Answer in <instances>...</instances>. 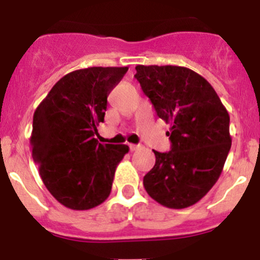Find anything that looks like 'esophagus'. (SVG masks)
<instances>
[{"mask_svg": "<svg viewBox=\"0 0 260 260\" xmlns=\"http://www.w3.org/2000/svg\"><path fill=\"white\" fill-rule=\"evenodd\" d=\"M138 148H141V145H133V143H131V145H129V149H131V151H137V149Z\"/></svg>", "mask_w": 260, "mask_h": 260, "instance_id": "34e87169", "label": "esophagus"}]
</instances>
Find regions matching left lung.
<instances>
[{"label": "left lung", "mask_w": 260, "mask_h": 260, "mask_svg": "<svg viewBox=\"0 0 260 260\" xmlns=\"http://www.w3.org/2000/svg\"><path fill=\"white\" fill-rule=\"evenodd\" d=\"M135 78L161 119L171 151L154 152L143 177L147 193L170 209H185L204 198L222 171L232 147L230 117L216 91L198 73L174 65H137Z\"/></svg>", "instance_id": "left-lung-1"}]
</instances>
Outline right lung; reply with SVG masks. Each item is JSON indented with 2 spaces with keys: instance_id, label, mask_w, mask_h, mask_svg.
<instances>
[{
  "instance_id": "1",
  "label": "right lung",
  "mask_w": 260,
  "mask_h": 260,
  "mask_svg": "<svg viewBox=\"0 0 260 260\" xmlns=\"http://www.w3.org/2000/svg\"><path fill=\"white\" fill-rule=\"evenodd\" d=\"M128 68L93 67L57 81L34 113L30 143L44 185L61 205L89 210L109 196L125 145H102L94 136L107 98Z\"/></svg>"
}]
</instances>
